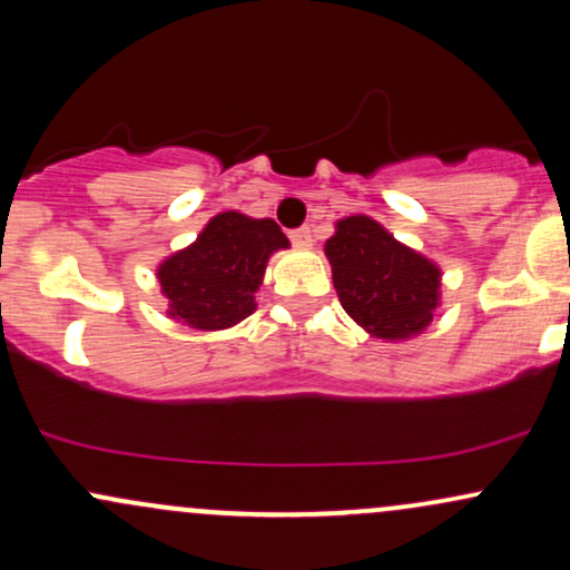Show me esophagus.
<instances>
[{
  "label": "esophagus",
  "instance_id": "1",
  "mask_svg": "<svg viewBox=\"0 0 570 570\" xmlns=\"http://www.w3.org/2000/svg\"><path fill=\"white\" fill-rule=\"evenodd\" d=\"M289 238H292V244L294 246H299V248H307L313 244V238H311V227H297V230H292L289 233Z\"/></svg>",
  "mask_w": 570,
  "mask_h": 570
}]
</instances>
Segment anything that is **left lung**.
<instances>
[{"mask_svg": "<svg viewBox=\"0 0 570 570\" xmlns=\"http://www.w3.org/2000/svg\"><path fill=\"white\" fill-rule=\"evenodd\" d=\"M326 257L340 305L358 326L381 340L421 335L440 305V267L356 214L337 222Z\"/></svg>", "mask_w": 570, "mask_h": 570, "instance_id": "1", "label": "left lung"}]
</instances>
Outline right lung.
Instances as JSON below:
<instances>
[{
    "label": "right lung",
    "mask_w": 570,
    "mask_h": 570,
    "mask_svg": "<svg viewBox=\"0 0 570 570\" xmlns=\"http://www.w3.org/2000/svg\"><path fill=\"white\" fill-rule=\"evenodd\" d=\"M286 246L289 240L273 219L217 214L193 246L158 267L168 316L203 332L244 322L257 307L254 292L263 284L267 257Z\"/></svg>",
    "instance_id": "add662e5"
}]
</instances>
